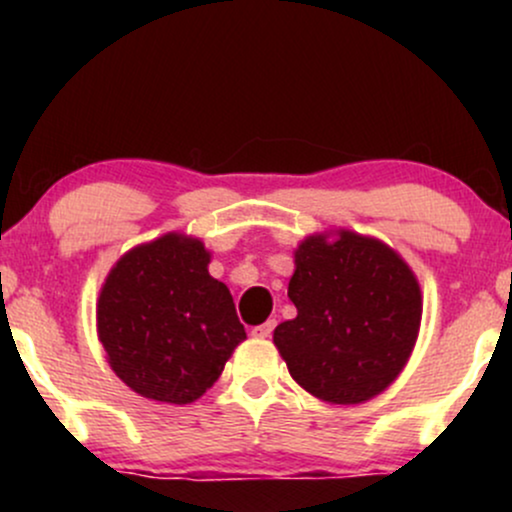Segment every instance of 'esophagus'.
<instances>
[{"instance_id":"34e87169","label":"esophagus","mask_w":512,"mask_h":512,"mask_svg":"<svg viewBox=\"0 0 512 512\" xmlns=\"http://www.w3.org/2000/svg\"><path fill=\"white\" fill-rule=\"evenodd\" d=\"M274 327H276V320H267V322H264V325L252 327V337H257V339H267V337H272Z\"/></svg>"}]
</instances>
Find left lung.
<instances>
[{
  "instance_id": "1",
  "label": "left lung",
  "mask_w": 512,
  "mask_h": 512,
  "mask_svg": "<svg viewBox=\"0 0 512 512\" xmlns=\"http://www.w3.org/2000/svg\"><path fill=\"white\" fill-rule=\"evenodd\" d=\"M289 298L298 315L274 330L291 378L330 404L380 395L407 366L421 327L409 264L378 238L337 231L296 250Z\"/></svg>"
}]
</instances>
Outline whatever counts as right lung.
Segmentation results:
<instances>
[{
	"mask_svg": "<svg viewBox=\"0 0 512 512\" xmlns=\"http://www.w3.org/2000/svg\"><path fill=\"white\" fill-rule=\"evenodd\" d=\"M202 240L166 233L117 260L96 320L110 368L137 395L195 402L245 339L226 284L209 274Z\"/></svg>",
	"mask_w": 512,
	"mask_h": 512,
	"instance_id": "add662e5",
	"label": "right lung"
}]
</instances>
